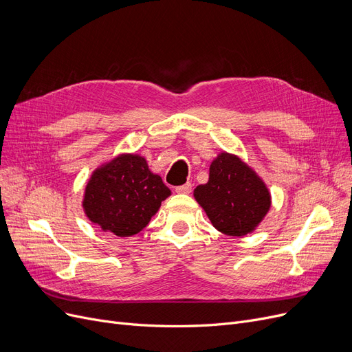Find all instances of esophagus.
Instances as JSON below:
<instances>
[{
	"instance_id": "obj_1",
	"label": "esophagus",
	"mask_w": 352,
	"mask_h": 352,
	"mask_svg": "<svg viewBox=\"0 0 352 352\" xmlns=\"http://www.w3.org/2000/svg\"><path fill=\"white\" fill-rule=\"evenodd\" d=\"M190 190H192V185H190V183H185V185L175 188V192H176V193H183V195L190 193Z\"/></svg>"
}]
</instances>
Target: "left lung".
I'll return each mask as SVG.
<instances>
[{"label":"left lung","mask_w":352,"mask_h":352,"mask_svg":"<svg viewBox=\"0 0 352 352\" xmlns=\"http://www.w3.org/2000/svg\"><path fill=\"white\" fill-rule=\"evenodd\" d=\"M213 228L228 236L252 233L271 209V192L239 156L221 152L209 167V180L193 190Z\"/></svg>","instance_id":"obj_1"}]
</instances>
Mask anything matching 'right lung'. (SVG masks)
Segmentation results:
<instances>
[{
    "mask_svg": "<svg viewBox=\"0 0 352 352\" xmlns=\"http://www.w3.org/2000/svg\"><path fill=\"white\" fill-rule=\"evenodd\" d=\"M172 195L162 177L138 153H120L96 167L87 180L81 206L87 219L116 236L143 230Z\"/></svg>",
    "mask_w": 352,
    "mask_h": 352,
    "instance_id": "obj_1",
    "label": "right lung"
}]
</instances>
